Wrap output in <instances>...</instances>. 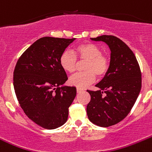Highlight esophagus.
Listing matches in <instances>:
<instances>
[{
    "label": "esophagus",
    "mask_w": 152,
    "mask_h": 152,
    "mask_svg": "<svg viewBox=\"0 0 152 152\" xmlns=\"http://www.w3.org/2000/svg\"><path fill=\"white\" fill-rule=\"evenodd\" d=\"M76 91H77V93H80V92H82V91H83V89H82V88H76Z\"/></svg>",
    "instance_id": "obj_1"
}]
</instances>
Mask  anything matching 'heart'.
<instances>
[{
    "label": "heart",
    "instance_id": "b5f03b06",
    "mask_svg": "<svg viewBox=\"0 0 152 152\" xmlns=\"http://www.w3.org/2000/svg\"><path fill=\"white\" fill-rule=\"evenodd\" d=\"M76 55L70 50H64L59 58L61 67L64 71L72 73L77 66V57L79 60L87 61L84 70L85 72L78 73L69 79L71 85L79 88H84L95 81L96 75L102 77L107 73L109 68V60L102 55V50L93 43H83L75 48Z\"/></svg>",
    "mask_w": 152,
    "mask_h": 152
}]
</instances>
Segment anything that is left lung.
<instances>
[{"mask_svg":"<svg viewBox=\"0 0 152 152\" xmlns=\"http://www.w3.org/2000/svg\"><path fill=\"white\" fill-rule=\"evenodd\" d=\"M91 39L107 44L110 60L107 73L96 85L99 90L87 91L91 95L87 114L94 124L108 127L122 121L134 104L142 85L140 69L132 50L117 37L103 35Z\"/></svg>","mask_w":152,"mask_h":152,"instance_id":"1","label":"left lung"}]
</instances>
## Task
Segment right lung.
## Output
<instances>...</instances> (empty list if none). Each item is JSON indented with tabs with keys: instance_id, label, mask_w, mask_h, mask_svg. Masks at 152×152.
Returning a JSON list of instances; mask_svg holds the SVG:
<instances>
[{
	"instance_id": "1",
	"label": "right lung",
	"mask_w": 152,
	"mask_h": 152,
	"mask_svg": "<svg viewBox=\"0 0 152 152\" xmlns=\"http://www.w3.org/2000/svg\"><path fill=\"white\" fill-rule=\"evenodd\" d=\"M75 39L41 38L24 51L15 67L13 85L19 104L44 129L64 125L76 97V88L64 85L67 76L59 63L61 53Z\"/></svg>"
}]
</instances>
